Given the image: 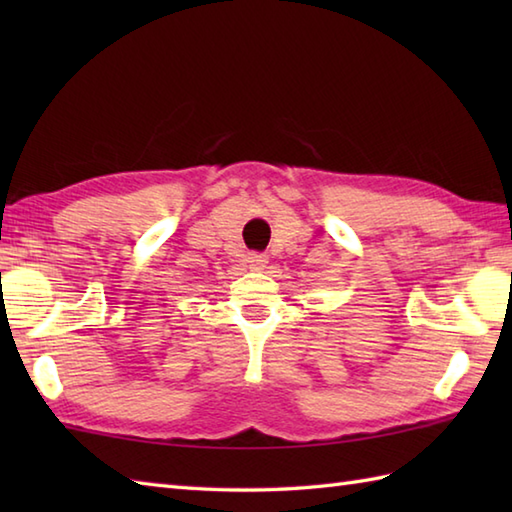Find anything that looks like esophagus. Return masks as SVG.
<instances>
[{
	"label": "esophagus",
	"instance_id": "34e87169",
	"mask_svg": "<svg viewBox=\"0 0 512 512\" xmlns=\"http://www.w3.org/2000/svg\"><path fill=\"white\" fill-rule=\"evenodd\" d=\"M248 264L253 268H264L268 264V257L264 253H250L248 255Z\"/></svg>",
	"mask_w": 512,
	"mask_h": 512
}]
</instances>
